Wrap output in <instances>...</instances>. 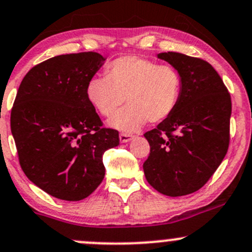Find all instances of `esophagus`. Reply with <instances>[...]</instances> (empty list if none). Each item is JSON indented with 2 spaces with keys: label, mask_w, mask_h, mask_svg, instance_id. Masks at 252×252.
<instances>
[{
  "label": "esophagus",
  "mask_w": 252,
  "mask_h": 252,
  "mask_svg": "<svg viewBox=\"0 0 252 252\" xmlns=\"http://www.w3.org/2000/svg\"><path fill=\"white\" fill-rule=\"evenodd\" d=\"M133 139V135L131 134H126V133H121L119 134V140L121 142H128Z\"/></svg>",
  "instance_id": "esophagus-1"
}]
</instances>
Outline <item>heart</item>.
Returning a JSON list of instances; mask_svg holds the SVG:
<instances>
[{"mask_svg": "<svg viewBox=\"0 0 252 252\" xmlns=\"http://www.w3.org/2000/svg\"><path fill=\"white\" fill-rule=\"evenodd\" d=\"M182 78L171 65H159L140 57H122L106 66V76L93 77L87 84L89 102L104 117L128 104L110 124L135 131L148 121L160 123L170 117L179 105Z\"/></svg>", "mask_w": 252, "mask_h": 252, "instance_id": "obj_1", "label": "heart"}]
</instances>
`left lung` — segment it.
Returning <instances> with one entry per match:
<instances>
[{"label":"left lung","instance_id":"obj_1","mask_svg":"<svg viewBox=\"0 0 252 252\" xmlns=\"http://www.w3.org/2000/svg\"><path fill=\"white\" fill-rule=\"evenodd\" d=\"M158 58L179 71L182 92L173 115L144 134L151 146L144 171L156 190L181 197L202 189L228 151L231 95L205 60L175 52Z\"/></svg>","mask_w":252,"mask_h":252}]
</instances>
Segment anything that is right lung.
<instances>
[{
    "instance_id": "obj_1",
    "label": "right lung",
    "mask_w": 252,
    "mask_h": 252,
    "mask_svg": "<svg viewBox=\"0 0 252 252\" xmlns=\"http://www.w3.org/2000/svg\"><path fill=\"white\" fill-rule=\"evenodd\" d=\"M95 52L58 55L33 66L21 81L10 130L23 171L58 199L91 195L105 176L102 155L119 145L87 97L89 79L104 63Z\"/></svg>"
}]
</instances>
